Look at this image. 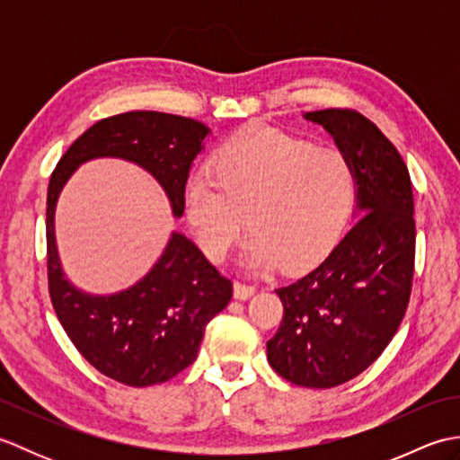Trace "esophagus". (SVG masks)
I'll use <instances>...</instances> for the list:
<instances>
[{
	"mask_svg": "<svg viewBox=\"0 0 460 460\" xmlns=\"http://www.w3.org/2000/svg\"><path fill=\"white\" fill-rule=\"evenodd\" d=\"M257 292V288L255 287H251V285H245V282H235V285H233V295H235V298H239V300H249L252 295H255Z\"/></svg>",
	"mask_w": 460,
	"mask_h": 460,
	"instance_id": "1",
	"label": "esophagus"
}]
</instances>
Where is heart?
Returning <instances> with one entry per match:
<instances>
[{"mask_svg":"<svg viewBox=\"0 0 460 460\" xmlns=\"http://www.w3.org/2000/svg\"><path fill=\"white\" fill-rule=\"evenodd\" d=\"M213 172L185 185L183 213L191 235L213 262L227 259L241 233L251 270L306 269L340 239L356 199V172L334 148L269 124H249L213 155Z\"/></svg>","mask_w":460,"mask_h":460,"instance_id":"1","label":"heart"}]
</instances>
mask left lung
<instances>
[{"instance_id": "left-lung-1", "label": "left lung", "mask_w": 460, "mask_h": 460, "mask_svg": "<svg viewBox=\"0 0 460 460\" xmlns=\"http://www.w3.org/2000/svg\"><path fill=\"white\" fill-rule=\"evenodd\" d=\"M356 172L351 225L308 275L280 287L285 316L267 341L279 376L302 387H336L381 356L402 324L415 262L413 190L407 165L374 122L354 111L305 112Z\"/></svg>"}]
</instances>
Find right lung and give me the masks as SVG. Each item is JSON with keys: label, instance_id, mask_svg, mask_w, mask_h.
Returning <instances> with one entry per match:
<instances>
[{"label": "right lung", "instance_id": "right-lung-1", "mask_svg": "<svg viewBox=\"0 0 460 460\" xmlns=\"http://www.w3.org/2000/svg\"><path fill=\"white\" fill-rule=\"evenodd\" d=\"M211 134L183 116L136 111L93 124L58 160L47 190L49 292L75 348L106 377L146 387L178 376L198 358L208 322L229 305L233 285L180 231L132 287L91 295L66 279L55 239L57 201L79 165L120 158L140 165L162 185L173 217L183 215V191L193 160Z\"/></svg>", "mask_w": 460, "mask_h": 460}]
</instances>
